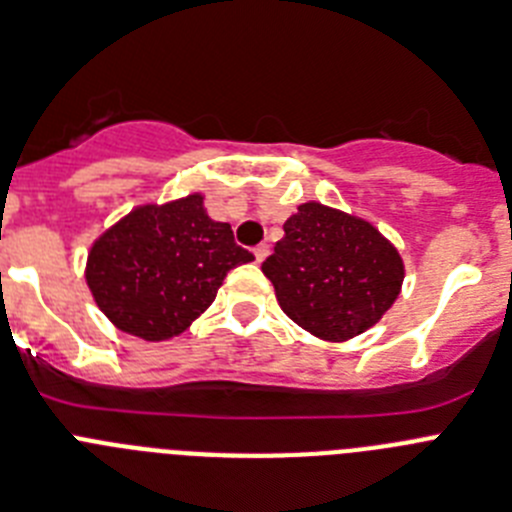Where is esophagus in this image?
<instances>
[{"label": "esophagus", "instance_id": "esophagus-1", "mask_svg": "<svg viewBox=\"0 0 512 512\" xmlns=\"http://www.w3.org/2000/svg\"><path fill=\"white\" fill-rule=\"evenodd\" d=\"M267 255H270V245H265V242H262V245L255 247V260H257V262L265 260Z\"/></svg>", "mask_w": 512, "mask_h": 512}]
</instances>
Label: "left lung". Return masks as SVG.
<instances>
[{"label": "left lung", "instance_id": "8db88e82", "mask_svg": "<svg viewBox=\"0 0 512 512\" xmlns=\"http://www.w3.org/2000/svg\"><path fill=\"white\" fill-rule=\"evenodd\" d=\"M262 262L280 308L326 342H347L382 319L403 285L398 250L370 222L303 204Z\"/></svg>", "mask_w": 512, "mask_h": 512}]
</instances>
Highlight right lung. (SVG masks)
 I'll list each match as a JSON object with an SVG mask.
<instances>
[{
    "label": "right lung",
    "instance_id": "1",
    "mask_svg": "<svg viewBox=\"0 0 512 512\" xmlns=\"http://www.w3.org/2000/svg\"><path fill=\"white\" fill-rule=\"evenodd\" d=\"M255 260L232 227L204 211V196L130 211L89 252L86 283L117 329L145 342L178 336L214 303L232 267Z\"/></svg>",
    "mask_w": 512,
    "mask_h": 512
}]
</instances>
